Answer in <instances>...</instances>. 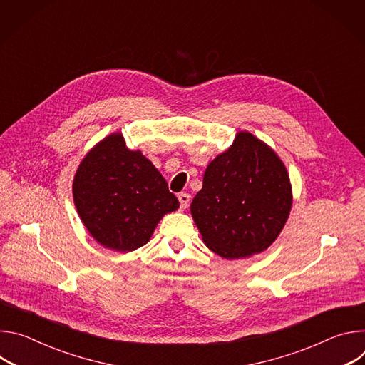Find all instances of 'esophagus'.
<instances>
[{
  "label": "esophagus",
  "mask_w": 365,
  "mask_h": 365,
  "mask_svg": "<svg viewBox=\"0 0 365 365\" xmlns=\"http://www.w3.org/2000/svg\"><path fill=\"white\" fill-rule=\"evenodd\" d=\"M178 199L180 202V206L183 207V210H186V207L189 206V202H190V195L189 193H179Z\"/></svg>",
  "instance_id": "34e87169"
}]
</instances>
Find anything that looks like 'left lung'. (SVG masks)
Returning <instances> with one entry per match:
<instances>
[{
    "mask_svg": "<svg viewBox=\"0 0 365 365\" xmlns=\"http://www.w3.org/2000/svg\"><path fill=\"white\" fill-rule=\"evenodd\" d=\"M293 203L287 169L276 151L248 131L207 165L190 203L205 245L227 259L267 250Z\"/></svg>",
    "mask_w": 365,
    "mask_h": 365,
    "instance_id": "left-lung-1",
    "label": "left lung"
}]
</instances>
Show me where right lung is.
Wrapping results in <instances>:
<instances>
[{
    "label": "right lung",
    "mask_w": 365,
    "mask_h": 365,
    "mask_svg": "<svg viewBox=\"0 0 365 365\" xmlns=\"http://www.w3.org/2000/svg\"><path fill=\"white\" fill-rule=\"evenodd\" d=\"M81 221L102 247L130 252L147 244L160 220L179 207L162 173L130 150L121 133L96 143L73 178Z\"/></svg>",
    "instance_id": "add662e5"
}]
</instances>
